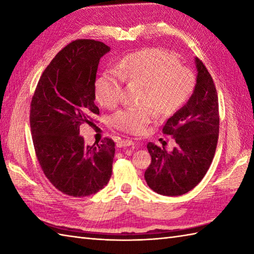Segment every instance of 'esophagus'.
I'll return each instance as SVG.
<instances>
[{"label":"esophagus","instance_id":"esophagus-1","mask_svg":"<svg viewBox=\"0 0 254 254\" xmlns=\"http://www.w3.org/2000/svg\"><path fill=\"white\" fill-rule=\"evenodd\" d=\"M132 145H134V142L130 138L121 139V141L118 142V147H127V146H132Z\"/></svg>","mask_w":254,"mask_h":254}]
</instances>
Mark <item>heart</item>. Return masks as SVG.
<instances>
[{"instance_id": "obj_1", "label": "heart", "mask_w": 254, "mask_h": 254, "mask_svg": "<svg viewBox=\"0 0 254 254\" xmlns=\"http://www.w3.org/2000/svg\"><path fill=\"white\" fill-rule=\"evenodd\" d=\"M123 82L143 85L138 108L119 110L111 118L117 130L141 134L153 119L152 106L161 116H170L190 100L196 86L195 75L182 66L178 58L161 49H146L123 58L118 72L109 69L97 78L96 99L101 106L115 108L122 97Z\"/></svg>"}]
</instances>
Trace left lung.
Segmentation results:
<instances>
[{
    "label": "left lung",
    "mask_w": 254,
    "mask_h": 254,
    "mask_svg": "<svg viewBox=\"0 0 254 254\" xmlns=\"http://www.w3.org/2000/svg\"><path fill=\"white\" fill-rule=\"evenodd\" d=\"M195 90L187 104L170 117L163 133L175 138L172 152L147 144L152 163L145 180L161 195L178 196L195 188L206 175L216 150L219 133L218 97L213 78L195 58Z\"/></svg>",
    "instance_id": "1"
}]
</instances>
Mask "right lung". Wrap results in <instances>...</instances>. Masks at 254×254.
<instances>
[{
  "instance_id": "1",
  "label": "right lung",
  "mask_w": 254,
  "mask_h": 254,
  "mask_svg": "<svg viewBox=\"0 0 254 254\" xmlns=\"http://www.w3.org/2000/svg\"><path fill=\"white\" fill-rule=\"evenodd\" d=\"M110 47L93 39L72 41L42 73L30 105V128L37 159L59 191L80 197L108 185L116 144L105 137L86 145L83 124L94 126L99 115L95 82L99 60Z\"/></svg>"
}]
</instances>
